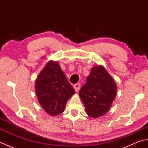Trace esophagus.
<instances>
[{"label":"esophagus","mask_w":148,"mask_h":148,"mask_svg":"<svg viewBox=\"0 0 148 148\" xmlns=\"http://www.w3.org/2000/svg\"><path fill=\"white\" fill-rule=\"evenodd\" d=\"M74 88L75 91H76V92H77L80 89V83H77V84H74Z\"/></svg>","instance_id":"esophagus-1"}]
</instances>
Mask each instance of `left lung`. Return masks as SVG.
Wrapping results in <instances>:
<instances>
[{"instance_id":"1","label":"left lung","mask_w":148,"mask_h":148,"mask_svg":"<svg viewBox=\"0 0 148 148\" xmlns=\"http://www.w3.org/2000/svg\"><path fill=\"white\" fill-rule=\"evenodd\" d=\"M116 92L117 86L108 71L102 66H96L92 69L79 95L86 114L92 118H98L108 111Z\"/></svg>"}]
</instances>
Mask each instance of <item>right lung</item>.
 <instances>
[{
	"label": "right lung",
	"instance_id": "obj_1",
	"mask_svg": "<svg viewBox=\"0 0 148 148\" xmlns=\"http://www.w3.org/2000/svg\"><path fill=\"white\" fill-rule=\"evenodd\" d=\"M35 88L40 105L51 116L64 112L67 100L75 93L58 63L53 61L47 63L40 72Z\"/></svg>",
	"mask_w": 148,
	"mask_h": 148
}]
</instances>
